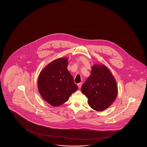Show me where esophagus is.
Listing matches in <instances>:
<instances>
[{"label":"esophagus","mask_w":147,"mask_h":147,"mask_svg":"<svg viewBox=\"0 0 147 147\" xmlns=\"http://www.w3.org/2000/svg\"><path fill=\"white\" fill-rule=\"evenodd\" d=\"M82 84V82H80V83L78 84L77 85H78V87H79V88H81Z\"/></svg>","instance_id":"esophagus-1"}]
</instances>
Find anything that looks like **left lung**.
<instances>
[{
    "instance_id": "left-lung-1",
    "label": "left lung",
    "mask_w": 147,
    "mask_h": 147,
    "mask_svg": "<svg viewBox=\"0 0 147 147\" xmlns=\"http://www.w3.org/2000/svg\"><path fill=\"white\" fill-rule=\"evenodd\" d=\"M89 105L94 110L106 109L114 102L118 94L116 80L106 66L94 65L91 75L81 86Z\"/></svg>"
}]
</instances>
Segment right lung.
<instances>
[{
  "label": "right lung",
  "instance_id": "obj_1",
  "mask_svg": "<svg viewBox=\"0 0 147 147\" xmlns=\"http://www.w3.org/2000/svg\"><path fill=\"white\" fill-rule=\"evenodd\" d=\"M67 66V59H57L45 68L39 76V91L44 100L53 106L65 103L78 89Z\"/></svg>",
  "mask_w": 147,
  "mask_h": 147
}]
</instances>
